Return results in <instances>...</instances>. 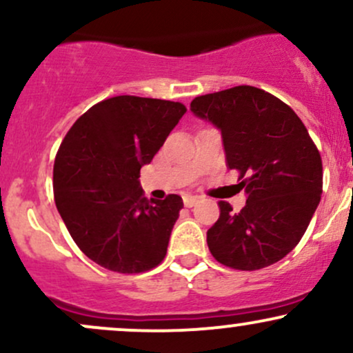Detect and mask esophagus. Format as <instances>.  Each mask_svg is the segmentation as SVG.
<instances>
[{
	"instance_id": "1",
	"label": "esophagus",
	"mask_w": 353,
	"mask_h": 353,
	"mask_svg": "<svg viewBox=\"0 0 353 353\" xmlns=\"http://www.w3.org/2000/svg\"><path fill=\"white\" fill-rule=\"evenodd\" d=\"M197 201H199V197H197V196H190V194H185V196H184V205H185V208H192V205L196 204Z\"/></svg>"
}]
</instances>
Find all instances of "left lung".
<instances>
[{"label":"left lung","mask_w":353,"mask_h":353,"mask_svg":"<svg viewBox=\"0 0 353 353\" xmlns=\"http://www.w3.org/2000/svg\"><path fill=\"white\" fill-rule=\"evenodd\" d=\"M190 111L221 131L228 165L246 176L241 212L219 202L221 216L208 230L210 254L239 270L275 264L299 244L322 194V159L305 125L254 86L199 96Z\"/></svg>","instance_id":"1"}]
</instances>
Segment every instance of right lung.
<instances>
[{"label":"right lung","instance_id":"1","mask_svg":"<svg viewBox=\"0 0 353 353\" xmlns=\"http://www.w3.org/2000/svg\"><path fill=\"white\" fill-rule=\"evenodd\" d=\"M185 111L172 101L116 96L88 109L61 143L56 208L72 241L104 269L137 274L165 257L182 197L148 201L139 172Z\"/></svg>","mask_w":353,"mask_h":353}]
</instances>
